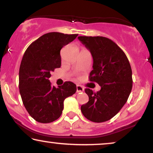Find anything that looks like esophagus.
Returning <instances> with one entry per match:
<instances>
[{
  "instance_id": "obj_1",
  "label": "esophagus",
  "mask_w": 153,
  "mask_h": 153,
  "mask_svg": "<svg viewBox=\"0 0 153 153\" xmlns=\"http://www.w3.org/2000/svg\"><path fill=\"white\" fill-rule=\"evenodd\" d=\"M76 89H77V92H82V91H84V88H83L81 85H77Z\"/></svg>"
}]
</instances>
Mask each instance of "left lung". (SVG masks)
Here are the masks:
<instances>
[{"mask_svg":"<svg viewBox=\"0 0 153 153\" xmlns=\"http://www.w3.org/2000/svg\"><path fill=\"white\" fill-rule=\"evenodd\" d=\"M78 39L93 57L89 80L101 86L97 93L85 89L89 101L82 105L81 111L94 123L108 121L120 111L131 93L133 80L129 62L122 49L109 38L79 36Z\"/></svg>","mask_w":153,"mask_h":153,"instance_id":"obj_1","label":"left lung"}]
</instances>
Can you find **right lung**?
<instances>
[{
    "label": "right lung",
    "mask_w": 153,
    "mask_h": 153,
    "mask_svg": "<svg viewBox=\"0 0 153 153\" xmlns=\"http://www.w3.org/2000/svg\"><path fill=\"white\" fill-rule=\"evenodd\" d=\"M78 34L51 32L33 42L24 53L19 72L21 97L29 115L40 123H50L60 117L64 101L76 91V85L66 82L52 86L51 72L60 68V51Z\"/></svg>",
    "instance_id": "add662e5"
}]
</instances>
